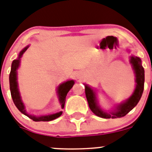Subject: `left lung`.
<instances>
[{"mask_svg": "<svg viewBox=\"0 0 152 152\" xmlns=\"http://www.w3.org/2000/svg\"><path fill=\"white\" fill-rule=\"evenodd\" d=\"M130 64H132V69L136 76V88L132 95L126 102L119 104L116 107L115 110H113V111L106 112L102 110L98 105L96 92L95 90L88 85L84 84L86 96L88 101L89 108L96 116L106 119L120 118L126 115L139 103L144 90L145 70L143 66H142V61L139 57L131 56Z\"/></svg>", "mask_w": 152, "mask_h": 152, "instance_id": "8db88e82", "label": "left lung"}]
</instances>
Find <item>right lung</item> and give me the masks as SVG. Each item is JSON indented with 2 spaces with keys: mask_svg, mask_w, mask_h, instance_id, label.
<instances>
[{
  "mask_svg": "<svg viewBox=\"0 0 152 152\" xmlns=\"http://www.w3.org/2000/svg\"><path fill=\"white\" fill-rule=\"evenodd\" d=\"M29 46H26L23 49L19 54L18 57L16 60L13 61L11 65V70L10 73V93H11V97L13 98V103L15 104L16 107L18 108V110L23 113L24 115L27 116L30 119L35 121V122H39V121H50L54 119L59 117L62 114L63 111H58L55 113L52 114H48V115H42V116H35L32 114H28L26 112L25 108V105L23 104V101L21 99L20 93L19 91L18 88V83H17V69L20 66V59H21L23 54L25 53L26 50L28 49ZM75 82L73 80H68L66 82H64V83L60 85L57 87V96L59 98V102L61 105V108L64 109V104H65V101H66V97L67 93L69 92V90L72 88V87L74 85Z\"/></svg>",
  "mask_w": 152,
  "mask_h": 152,
  "instance_id": "add662e5",
  "label": "right lung"
}]
</instances>
